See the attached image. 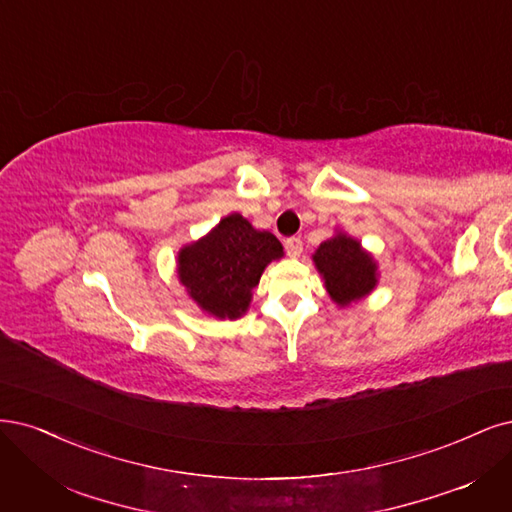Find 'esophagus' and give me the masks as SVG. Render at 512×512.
Segmentation results:
<instances>
[{
    "label": "esophagus",
    "instance_id": "34e87169",
    "mask_svg": "<svg viewBox=\"0 0 512 512\" xmlns=\"http://www.w3.org/2000/svg\"><path fill=\"white\" fill-rule=\"evenodd\" d=\"M286 252H288V256H292V258L301 256V252H303V241H301V237H290V239H286Z\"/></svg>",
    "mask_w": 512,
    "mask_h": 512
}]
</instances>
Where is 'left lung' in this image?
Masks as SVG:
<instances>
[{
  "instance_id": "left-lung-1",
  "label": "left lung",
  "mask_w": 512,
  "mask_h": 512,
  "mask_svg": "<svg viewBox=\"0 0 512 512\" xmlns=\"http://www.w3.org/2000/svg\"><path fill=\"white\" fill-rule=\"evenodd\" d=\"M315 269L324 277L330 298L347 307L370 294L377 286V262L358 239L345 233L332 235L313 254Z\"/></svg>"
}]
</instances>
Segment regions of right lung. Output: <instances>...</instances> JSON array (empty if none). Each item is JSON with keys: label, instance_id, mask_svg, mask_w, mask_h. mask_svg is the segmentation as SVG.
Listing matches in <instances>:
<instances>
[{"label": "right lung", "instance_id": "add662e5", "mask_svg": "<svg viewBox=\"0 0 512 512\" xmlns=\"http://www.w3.org/2000/svg\"><path fill=\"white\" fill-rule=\"evenodd\" d=\"M281 256L284 248L273 233L256 231L241 214H231L199 241L184 245L178 277L205 313L237 320L248 311L264 267Z\"/></svg>", "mask_w": 512, "mask_h": 512}]
</instances>
